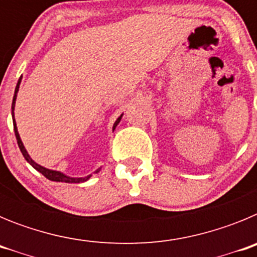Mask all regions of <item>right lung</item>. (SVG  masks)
<instances>
[{"instance_id":"right-lung-1","label":"right lung","mask_w":257,"mask_h":257,"mask_svg":"<svg viewBox=\"0 0 257 257\" xmlns=\"http://www.w3.org/2000/svg\"><path fill=\"white\" fill-rule=\"evenodd\" d=\"M20 82H22V77L19 78V81H18V85L17 87H15V94H14V97H13V104H11V115H13V123H14V133H15V136H17V142H18V145H19V149L20 152H22L23 157L26 158L27 162L29 163V165L33 167L35 170H37L38 172H41V174L44 175L45 178H47L49 180L51 181H59V183H83V181H87L88 179L91 178L92 174L87 175V176H83V178H72V176H68V175H65L64 172L61 171H56V170H50V169H46V167H44V166L38 165L37 162H35V161L32 160L31 156L28 154V152H27L26 147H24V144H23L22 139H20V135L19 133H18V127H17V122H15V117H14V109H15V101H17V96H18V91H19V86H20ZM121 114L119 117L115 119L114 124H113V131H114V128L117 127V124L119 123V121H121L122 118ZM101 167H99V169L96 170V171H94V174H97V172L100 171Z\"/></svg>"}]
</instances>
